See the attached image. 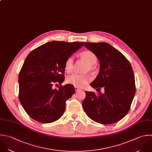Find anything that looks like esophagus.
Here are the masks:
<instances>
[{
  "label": "esophagus",
  "instance_id": "esophagus-1",
  "mask_svg": "<svg viewBox=\"0 0 152 152\" xmlns=\"http://www.w3.org/2000/svg\"><path fill=\"white\" fill-rule=\"evenodd\" d=\"M75 91H76V92H77L78 91L80 90V89H79V88H77V87H75Z\"/></svg>",
  "mask_w": 152,
  "mask_h": 152
}]
</instances>
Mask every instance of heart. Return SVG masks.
<instances>
[{
  "label": "heart",
  "mask_w": 152,
  "mask_h": 152,
  "mask_svg": "<svg viewBox=\"0 0 152 152\" xmlns=\"http://www.w3.org/2000/svg\"><path fill=\"white\" fill-rule=\"evenodd\" d=\"M81 57L84 59L88 63V66L87 70L92 71L94 69V64L97 62V57L95 54L90 51L85 50L80 54ZM74 58L72 56H69L66 60L64 64L65 70L70 73L73 69ZM92 80V77L89 75H80L74 73L69 75L66 78V82L69 84L73 85L77 88H83L88 84Z\"/></svg>",
  "instance_id": "heart-1"
}]
</instances>
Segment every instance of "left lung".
<instances>
[{
    "mask_svg": "<svg viewBox=\"0 0 152 152\" xmlns=\"http://www.w3.org/2000/svg\"><path fill=\"white\" fill-rule=\"evenodd\" d=\"M84 45L99 59L100 72L91 83L99 93L85 91L83 110L96 123L105 125L117 123L129 111L136 94L132 65L120 51L108 43L84 42ZM101 87L104 88V94L100 92Z\"/></svg>",
    "mask_w": 152,
    "mask_h": 152,
    "instance_id": "obj_1",
    "label": "left lung"
}]
</instances>
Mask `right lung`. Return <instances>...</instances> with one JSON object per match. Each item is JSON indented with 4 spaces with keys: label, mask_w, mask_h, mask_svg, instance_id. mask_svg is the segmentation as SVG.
<instances>
[{
    "label": "right lung",
    "mask_w": 152,
    "mask_h": 152,
    "mask_svg": "<svg viewBox=\"0 0 152 152\" xmlns=\"http://www.w3.org/2000/svg\"><path fill=\"white\" fill-rule=\"evenodd\" d=\"M83 45L53 41L28 55L19 74V99L33 120L46 124L62 116L66 100L75 92V87L66 84L54 89L53 86L63 82L66 59Z\"/></svg>",
    "instance_id": "1"
}]
</instances>
